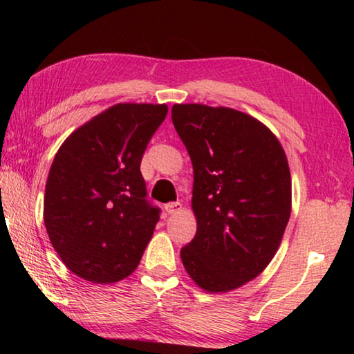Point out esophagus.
I'll return each mask as SVG.
<instances>
[{
  "label": "esophagus",
  "mask_w": 354,
  "mask_h": 354,
  "mask_svg": "<svg viewBox=\"0 0 354 354\" xmlns=\"http://www.w3.org/2000/svg\"><path fill=\"white\" fill-rule=\"evenodd\" d=\"M183 209V205L181 203H169V205H165V212L167 214H176Z\"/></svg>",
  "instance_id": "1"
}]
</instances>
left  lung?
<instances>
[{
    "mask_svg": "<svg viewBox=\"0 0 354 354\" xmlns=\"http://www.w3.org/2000/svg\"><path fill=\"white\" fill-rule=\"evenodd\" d=\"M194 167L196 234L181 250L192 281L209 293L239 289L266 270L292 211V178L278 137L231 107L173 104Z\"/></svg>",
    "mask_w": 354,
    "mask_h": 354,
    "instance_id": "left-lung-1",
    "label": "left lung"
}]
</instances>
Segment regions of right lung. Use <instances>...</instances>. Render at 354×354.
<instances>
[{"label":"right lung","instance_id":"add662e5","mask_svg":"<svg viewBox=\"0 0 354 354\" xmlns=\"http://www.w3.org/2000/svg\"><path fill=\"white\" fill-rule=\"evenodd\" d=\"M167 104L118 103L75 129L48 173L44 221L65 267L95 284L128 278L151 241L142 156Z\"/></svg>","mask_w":354,"mask_h":354}]
</instances>
